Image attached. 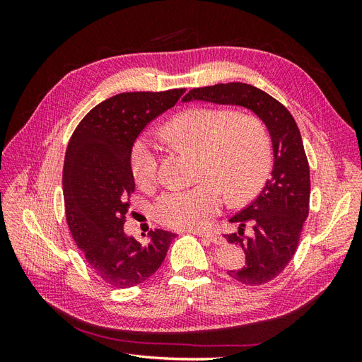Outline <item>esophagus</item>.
I'll list each match as a JSON object with an SVG mask.
<instances>
[{
  "label": "esophagus",
  "instance_id": "1",
  "mask_svg": "<svg viewBox=\"0 0 362 362\" xmlns=\"http://www.w3.org/2000/svg\"><path fill=\"white\" fill-rule=\"evenodd\" d=\"M199 237H202L204 240H208V242H211L214 245H223L225 243V238L221 235H216V234H204L199 233Z\"/></svg>",
  "mask_w": 362,
  "mask_h": 362
}]
</instances>
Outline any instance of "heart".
<instances>
[{
    "instance_id": "heart-1",
    "label": "heart",
    "mask_w": 362,
    "mask_h": 362,
    "mask_svg": "<svg viewBox=\"0 0 362 362\" xmlns=\"http://www.w3.org/2000/svg\"><path fill=\"white\" fill-rule=\"evenodd\" d=\"M164 134L177 149L198 156V178L202 180L193 189L160 196L154 214L164 226L202 229L221 211L222 192L229 201L240 204L250 199L266 181L270 141L254 115L194 108L175 117ZM157 152V144L148 134L134 144L131 169L140 187L156 180Z\"/></svg>"
}]
</instances>
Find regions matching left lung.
<instances>
[{
  "mask_svg": "<svg viewBox=\"0 0 362 362\" xmlns=\"http://www.w3.org/2000/svg\"><path fill=\"white\" fill-rule=\"evenodd\" d=\"M184 103L205 101L245 107L266 125L273 148V168L264 187L242 211L229 218L237 233L229 243L240 245L246 264L228 275L261 286L276 278L291 261L310 211V166L293 116L275 98L245 83L214 84L192 89Z\"/></svg>",
  "mask_w": 362,
  "mask_h": 362,
  "instance_id": "obj_1",
  "label": "left lung"
}]
</instances>
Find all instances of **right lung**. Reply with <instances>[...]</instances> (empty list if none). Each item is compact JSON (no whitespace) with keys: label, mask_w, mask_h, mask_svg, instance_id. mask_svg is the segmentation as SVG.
I'll use <instances>...</instances> for the list:
<instances>
[{"label":"right lung","mask_w":362,"mask_h":362,"mask_svg":"<svg viewBox=\"0 0 362 362\" xmlns=\"http://www.w3.org/2000/svg\"><path fill=\"white\" fill-rule=\"evenodd\" d=\"M185 89L128 92L93 107L75 128L64 156L63 196L76 246L98 276L134 287L158 270L175 238L156 229L146 245L124 231L134 192L131 151L144 128L172 108Z\"/></svg>","instance_id":"obj_1"}]
</instances>
